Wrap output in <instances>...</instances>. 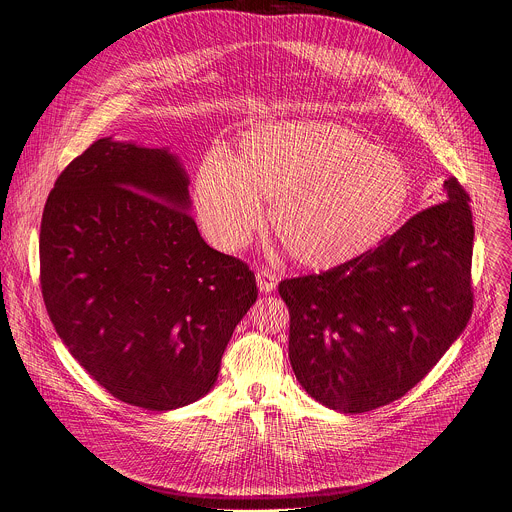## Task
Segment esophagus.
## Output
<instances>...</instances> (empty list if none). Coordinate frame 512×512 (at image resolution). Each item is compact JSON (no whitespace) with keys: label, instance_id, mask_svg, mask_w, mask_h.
Masks as SVG:
<instances>
[{"label":"esophagus","instance_id":"obj_1","mask_svg":"<svg viewBox=\"0 0 512 512\" xmlns=\"http://www.w3.org/2000/svg\"><path fill=\"white\" fill-rule=\"evenodd\" d=\"M255 277H257V287H259V291H263V294H271V291H275L277 281H279V277L275 273H271L269 269H261V271H257Z\"/></svg>","mask_w":512,"mask_h":512}]
</instances>
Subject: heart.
<instances>
[{
  "instance_id": "obj_1",
  "label": "heart",
  "mask_w": 512,
  "mask_h": 512,
  "mask_svg": "<svg viewBox=\"0 0 512 512\" xmlns=\"http://www.w3.org/2000/svg\"><path fill=\"white\" fill-rule=\"evenodd\" d=\"M413 198L397 156L338 123L289 121L251 129L237 160L212 148L196 172L206 235L225 251L247 243L271 202L269 225L300 265L332 269L387 239Z\"/></svg>"
}]
</instances>
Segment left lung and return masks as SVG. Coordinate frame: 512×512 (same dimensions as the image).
<instances>
[{
	"mask_svg": "<svg viewBox=\"0 0 512 512\" xmlns=\"http://www.w3.org/2000/svg\"><path fill=\"white\" fill-rule=\"evenodd\" d=\"M448 200L379 247L320 275L285 279L289 362L318 403L364 413L413 389L472 316L470 196L456 178Z\"/></svg>",
	"mask_w": 512,
	"mask_h": 512,
	"instance_id": "8db88e82",
	"label": "left lung"
}]
</instances>
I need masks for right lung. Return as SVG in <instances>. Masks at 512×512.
I'll list each match as a JSON object with an SVG mask.
<instances>
[{"label": "right lung", "mask_w": 512, "mask_h": 512, "mask_svg": "<svg viewBox=\"0 0 512 512\" xmlns=\"http://www.w3.org/2000/svg\"><path fill=\"white\" fill-rule=\"evenodd\" d=\"M170 148L97 139L42 214L40 283L68 352L107 393L148 411L204 397L257 300L249 267L204 243Z\"/></svg>", "instance_id": "add662e5"}]
</instances>
